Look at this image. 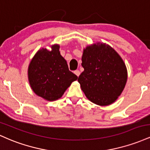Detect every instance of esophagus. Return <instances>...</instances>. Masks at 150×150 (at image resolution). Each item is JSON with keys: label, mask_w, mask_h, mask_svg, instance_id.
Here are the masks:
<instances>
[{"label": "esophagus", "mask_w": 150, "mask_h": 150, "mask_svg": "<svg viewBox=\"0 0 150 150\" xmlns=\"http://www.w3.org/2000/svg\"><path fill=\"white\" fill-rule=\"evenodd\" d=\"M74 73H75V75H76L77 77H79V75H80V70H75V71H74Z\"/></svg>", "instance_id": "esophagus-1"}]
</instances>
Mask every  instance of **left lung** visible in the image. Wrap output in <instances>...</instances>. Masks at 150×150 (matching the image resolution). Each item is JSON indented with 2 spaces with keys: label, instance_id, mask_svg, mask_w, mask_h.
Returning a JSON list of instances; mask_svg holds the SVG:
<instances>
[{
  "label": "left lung",
  "instance_id": "8db88e82",
  "mask_svg": "<svg viewBox=\"0 0 150 150\" xmlns=\"http://www.w3.org/2000/svg\"><path fill=\"white\" fill-rule=\"evenodd\" d=\"M84 71L78 77L87 99L107 106L118 99L127 82L126 66L113 48L103 43L88 46L82 56Z\"/></svg>",
  "mask_w": 150,
  "mask_h": 150
}]
</instances>
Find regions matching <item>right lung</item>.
I'll return each mask as SVG.
<instances>
[{"label": "right lung", "mask_w": 150, "mask_h": 150, "mask_svg": "<svg viewBox=\"0 0 150 150\" xmlns=\"http://www.w3.org/2000/svg\"><path fill=\"white\" fill-rule=\"evenodd\" d=\"M55 44L51 51L42 48L31 61L28 68V78L32 90L47 101L61 98L73 81L76 75L68 69V65Z\"/></svg>", "instance_id": "right-lung-1"}]
</instances>
